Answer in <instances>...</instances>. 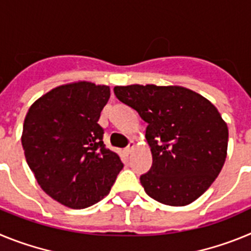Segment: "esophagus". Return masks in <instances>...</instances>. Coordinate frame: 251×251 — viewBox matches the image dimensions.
Segmentation results:
<instances>
[{"instance_id":"34e87169","label":"esophagus","mask_w":251,"mask_h":251,"mask_svg":"<svg viewBox=\"0 0 251 251\" xmlns=\"http://www.w3.org/2000/svg\"><path fill=\"white\" fill-rule=\"evenodd\" d=\"M134 147H136V145H134V142H129V145H128L127 148H126V152H127V153H132V151L134 150Z\"/></svg>"}]
</instances>
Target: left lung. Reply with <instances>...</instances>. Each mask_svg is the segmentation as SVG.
I'll list each match as a JSON object with an SVG mask.
<instances>
[{"instance_id": "1", "label": "left lung", "mask_w": 251, "mask_h": 251, "mask_svg": "<svg viewBox=\"0 0 251 251\" xmlns=\"http://www.w3.org/2000/svg\"><path fill=\"white\" fill-rule=\"evenodd\" d=\"M115 97L148 124L152 167L141 176L146 194L170 206L194 202L219 176L229 130L202 95L182 86H115Z\"/></svg>"}]
</instances>
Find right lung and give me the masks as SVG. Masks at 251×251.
Returning <instances> with one entry per match:
<instances>
[{
    "mask_svg": "<svg viewBox=\"0 0 251 251\" xmlns=\"http://www.w3.org/2000/svg\"><path fill=\"white\" fill-rule=\"evenodd\" d=\"M109 86H57L30 106L22 130L26 162L44 191L61 205L85 208L109 194L123 168L105 148L98 124Z\"/></svg>",
    "mask_w": 251,
    "mask_h": 251,
    "instance_id": "right-lung-1",
    "label": "right lung"
}]
</instances>
